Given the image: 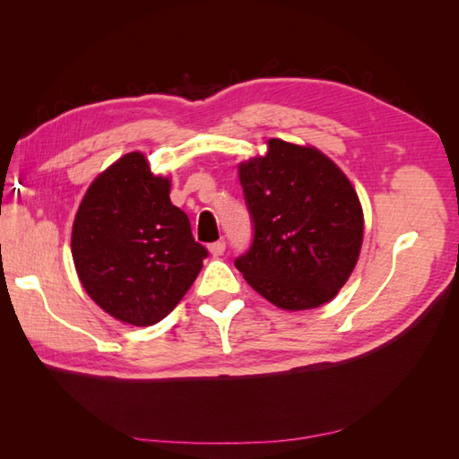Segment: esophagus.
I'll return each mask as SVG.
<instances>
[{
    "label": "esophagus",
    "mask_w": 459,
    "mask_h": 459,
    "mask_svg": "<svg viewBox=\"0 0 459 459\" xmlns=\"http://www.w3.org/2000/svg\"><path fill=\"white\" fill-rule=\"evenodd\" d=\"M208 251H211V255H212V256L224 255V251H226V241H224V239H220V241L211 243V245H208Z\"/></svg>",
    "instance_id": "1"
}]
</instances>
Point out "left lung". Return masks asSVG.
<instances>
[{"label": "left lung", "instance_id": "obj_1", "mask_svg": "<svg viewBox=\"0 0 459 459\" xmlns=\"http://www.w3.org/2000/svg\"><path fill=\"white\" fill-rule=\"evenodd\" d=\"M253 243L235 258L247 283L283 310L317 308L349 280L364 238L352 184L322 151L270 140L239 164Z\"/></svg>", "mask_w": 459, "mask_h": 459}]
</instances>
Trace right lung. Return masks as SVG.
<instances>
[{"label":"right lung","instance_id":"add662e5","mask_svg":"<svg viewBox=\"0 0 459 459\" xmlns=\"http://www.w3.org/2000/svg\"><path fill=\"white\" fill-rule=\"evenodd\" d=\"M71 245L86 293L137 327L169 316L208 256L187 214L170 203L169 178L152 176L142 152H128L93 179Z\"/></svg>","mask_w":459,"mask_h":459}]
</instances>
